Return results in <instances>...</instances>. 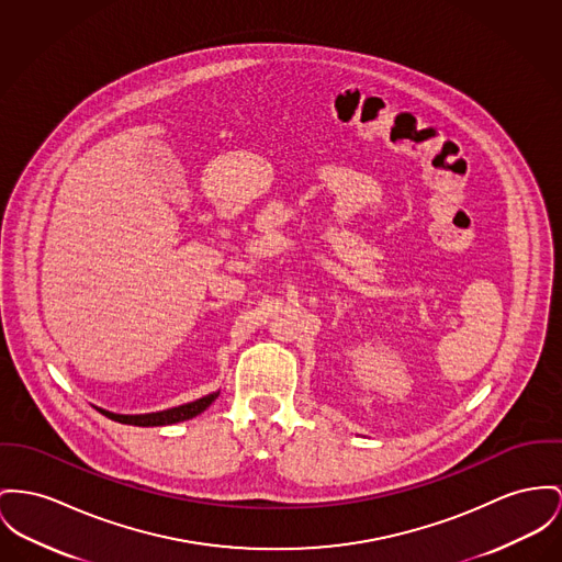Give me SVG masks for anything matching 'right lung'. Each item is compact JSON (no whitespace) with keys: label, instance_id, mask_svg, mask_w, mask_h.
I'll list each match as a JSON object with an SVG mask.
<instances>
[{"label":"right lung","instance_id":"obj_1","mask_svg":"<svg viewBox=\"0 0 562 562\" xmlns=\"http://www.w3.org/2000/svg\"><path fill=\"white\" fill-rule=\"evenodd\" d=\"M217 398V394H209L200 401H193L188 405H181V407H175V409H166V412L159 413H145V415H119V413L104 412V409H98L102 415L111 417L119 424H132V426H168V424H177V422H186L191 419L195 415L204 412L213 401Z\"/></svg>","mask_w":562,"mask_h":562}]
</instances>
